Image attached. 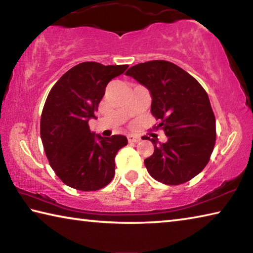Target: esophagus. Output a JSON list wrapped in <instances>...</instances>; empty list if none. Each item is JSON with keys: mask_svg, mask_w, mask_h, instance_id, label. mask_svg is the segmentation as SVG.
Wrapping results in <instances>:
<instances>
[{"mask_svg": "<svg viewBox=\"0 0 253 253\" xmlns=\"http://www.w3.org/2000/svg\"><path fill=\"white\" fill-rule=\"evenodd\" d=\"M127 139H128V142H129V143H138L140 140V137L137 136V135H128Z\"/></svg>", "mask_w": 253, "mask_h": 253, "instance_id": "34e87169", "label": "esophagus"}]
</instances>
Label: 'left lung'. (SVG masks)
<instances>
[{
	"instance_id": "left-lung-1",
	"label": "left lung",
	"mask_w": 253,
	"mask_h": 253,
	"mask_svg": "<svg viewBox=\"0 0 253 253\" xmlns=\"http://www.w3.org/2000/svg\"><path fill=\"white\" fill-rule=\"evenodd\" d=\"M126 76L147 88L151 111L162 122L165 143L151 139L152 156L144 161L153 178L178 185L196 176L209 163L215 144V117L207 91L199 81L172 62L138 63Z\"/></svg>"
}]
</instances>
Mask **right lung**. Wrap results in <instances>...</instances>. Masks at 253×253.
I'll return each instance as SVG.
<instances>
[{
    "label": "right lung",
    "instance_id": "add662e5",
    "mask_svg": "<svg viewBox=\"0 0 253 253\" xmlns=\"http://www.w3.org/2000/svg\"><path fill=\"white\" fill-rule=\"evenodd\" d=\"M128 68L83 62L68 70L51 89L41 115V139L57 176L79 191H97L115 175V157L126 136L102 137L90 131L89 119L106 85Z\"/></svg>",
    "mask_w": 253,
    "mask_h": 253
}]
</instances>
